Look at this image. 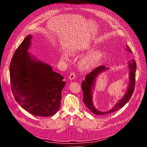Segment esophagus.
<instances>
[{"label": "esophagus", "mask_w": 147, "mask_h": 147, "mask_svg": "<svg viewBox=\"0 0 147 147\" xmlns=\"http://www.w3.org/2000/svg\"><path fill=\"white\" fill-rule=\"evenodd\" d=\"M75 77H76L75 73H71L70 74V76H69V79H70V80H74Z\"/></svg>", "instance_id": "34e87169"}]
</instances>
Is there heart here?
I'll list each match as a JSON object with an SVG mask.
<instances>
[{
	"label": "heart",
	"mask_w": 147,
	"mask_h": 147,
	"mask_svg": "<svg viewBox=\"0 0 147 147\" xmlns=\"http://www.w3.org/2000/svg\"><path fill=\"white\" fill-rule=\"evenodd\" d=\"M92 47L89 45L87 48V50H90ZM104 57V53L100 49H96L92 51L86 56L82 57L78 62V67L81 71H87L91 70L96 68L101 62ZM61 58L63 60L67 61V55L63 53L61 56Z\"/></svg>",
	"instance_id": "b5f03b06"
}]
</instances>
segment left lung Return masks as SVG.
<instances>
[{"mask_svg": "<svg viewBox=\"0 0 147 147\" xmlns=\"http://www.w3.org/2000/svg\"><path fill=\"white\" fill-rule=\"evenodd\" d=\"M125 49L129 53H132L131 50L129 46H126ZM128 67L129 69V82L126 89V92L122 98L119 99L112 109L107 112H101L96 109L92 102V91L95 87L96 79L102 73L108 70L109 68L104 66H100L94 70L92 72L86 76L85 81H82L81 88L83 92V100L86 106L94 114L98 115H103L109 113H112L117 111L126 104L131 98L135 87L136 81V62L134 59L128 62Z\"/></svg>", "mask_w": 147, "mask_h": 147, "instance_id": "8db88e82", "label": "left lung"}]
</instances>
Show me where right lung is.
Returning a JSON list of instances; mask_svg holds the SVG:
<instances>
[{
	"mask_svg": "<svg viewBox=\"0 0 147 147\" xmlns=\"http://www.w3.org/2000/svg\"><path fill=\"white\" fill-rule=\"evenodd\" d=\"M29 34L16 50L10 65V84L15 100L31 115L50 116L59 109L63 77L28 52Z\"/></svg>",
	"mask_w": 147,
	"mask_h": 147,
	"instance_id": "add662e5",
	"label": "right lung"
}]
</instances>
